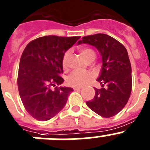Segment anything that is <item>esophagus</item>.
Listing matches in <instances>:
<instances>
[{
  "mask_svg": "<svg viewBox=\"0 0 150 150\" xmlns=\"http://www.w3.org/2000/svg\"><path fill=\"white\" fill-rule=\"evenodd\" d=\"M73 89L75 90V91H79V90L81 89V88H79V87H74Z\"/></svg>",
  "mask_w": 150,
  "mask_h": 150,
  "instance_id": "1",
  "label": "esophagus"
}]
</instances>
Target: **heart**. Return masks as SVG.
Listing matches in <instances>:
<instances>
[{
	"label": "heart",
	"instance_id": "heart-1",
	"mask_svg": "<svg viewBox=\"0 0 150 150\" xmlns=\"http://www.w3.org/2000/svg\"><path fill=\"white\" fill-rule=\"evenodd\" d=\"M81 55L84 57V59L87 61L94 60L96 58V53L94 50L91 48L88 47H84L80 48ZM69 51H67L65 53L63 58H62V66L64 69L67 68L68 64V58L69 57ZM93 79V75L89 72V71H80V70H77V71H73L71 75L68 78V84L72 87H83V86L88 84L90 83Z\"/></svg>",
	"mask_w": 150,
	"mask_h": 150
}]
</instances>
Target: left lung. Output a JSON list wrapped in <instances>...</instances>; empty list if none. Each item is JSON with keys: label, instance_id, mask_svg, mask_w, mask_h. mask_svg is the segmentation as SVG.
<instances>
[{"label": "left lung", "instance_id": "left-lung-1", "mask_svg": "<svg viewBox=\"0 0 150 150\" xmlns=\"http://www.w3.org/2000/svg\"><path fill=\"white\" fill-rule=\"evenodd\" d=\"M81 44L95 47L102 57V69L97 81L103 88H95L94 97L86 103L100 116H114L125 106L131 92V66L127 50L106 34L83 37L78 42ZM105 84L106 88H103Z\"/></svg>", "mask_w": 150, "mask_h": 150}]
</instances>
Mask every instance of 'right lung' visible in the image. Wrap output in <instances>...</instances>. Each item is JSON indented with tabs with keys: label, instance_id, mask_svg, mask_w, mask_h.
Segmentation results:
<instances>
[{
	"label": "right lung",
	"instance_id": "1",
	"mask_svg": "<svg viewBox=\"0 0 150 150\" xmlns=\"http://www.w3.org/2000/svg\"><path fill=\"white\" fill-rule=\"evenodd\" d=\"M80 36H44L31 41L21 57L18 73L20 98L30 115L38 121H47L63 109L71 88L60 85L62 58Z\"/></svg>",
	"mask_w": 150,
	"mask_h": 150
}]
</instances>
